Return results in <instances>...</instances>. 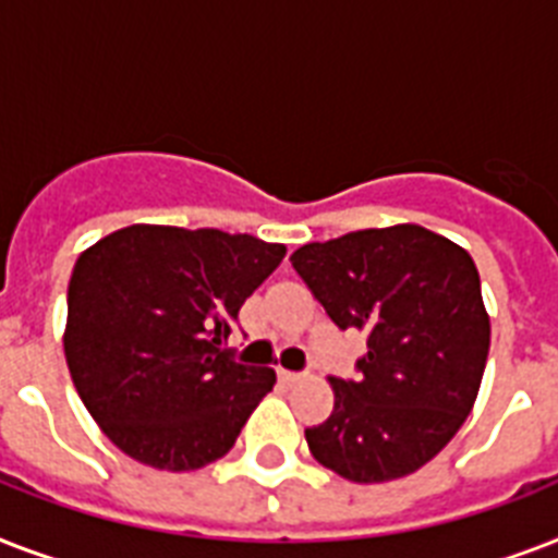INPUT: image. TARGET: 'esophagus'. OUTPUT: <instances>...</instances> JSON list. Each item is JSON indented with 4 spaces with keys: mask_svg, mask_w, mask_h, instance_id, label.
Segmentation results:
<instances>
[{
    "mask_svg": "<svg viewBox=\"0 0 558 558\" xmlns=\"http://www.w3.org/2000/svg\"><path fill=\"white\" fill-rule=\"evenodd\" d=\"M278 379L283 381V385H298V381L304 379L301 373H292V371H283V367H278Z\"/></svg>",
    "mask_w": 558,
    "mask_h": 558,
    "instance_id": "1",
    "label": "esophagus"
}]
</instances>
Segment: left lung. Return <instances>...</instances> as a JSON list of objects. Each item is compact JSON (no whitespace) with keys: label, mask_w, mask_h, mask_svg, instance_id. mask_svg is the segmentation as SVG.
Masks as SVG:
<instances>
[{"label":"left lung","mask_w":558,"mask_h":558,"mask_svg":"<svg viewBox=\"0 0 558 558\" xmlns=\"http://www.w3.org/2000/svg\"><path fill=\"white\" fill-rule=\"evenodd\" d=\"M289 260L339 330H367L356 379L330 376L332 414L306 428L313 458L356 484L411 475L458 434L484 379L475 260L411 222L306 243Z\"/></svg>","instance_id":"1"}]
</instances>
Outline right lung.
Wrapping results in <instances>:
<instances>
[{
    "label": "right lung",
    "instance_id": "right-lung-1",
    "mask_svg": "<svg viewBox=\"0 0 558 558\" xmlns=\"http://www.w3.org/2000/svg\"><path fill=\"white\" fill-rule=\"evenodd\" d=\"M283 254L287 245L219 228L130 226L77 257L65 365L124 454L168 472L228 454L275 371L240 365L219 344Z\"/></svg>",
    "mask_w": 558,
    "mask_h": 558
}]
</instances>
